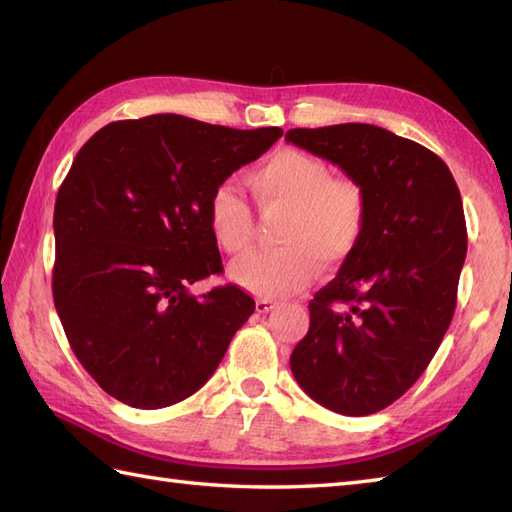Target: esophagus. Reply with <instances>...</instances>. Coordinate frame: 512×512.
<instances>
[{"mask_svg": "<svg viewBox=\"0 0 512 512\" xmlns=\"http://www.w3.org/2000/svg\"><path fill=\"white\" fill-rule=\"evenodd\" d=\"M255 308H257V312L259 314H266V312H270L275 308V301H270V299H257V303H255Z\"/></svg>", "mask_w": 512, "mask_h": 512, "instance_id": "obj_1", "label": "esophagus"}]
</instances>
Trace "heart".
<instances>
[{"label":"heart","instance_id":"1","mask_svg":"<svg viewBox=\"0 0 512 512\" xmlns=\"http://www.w3.org/2000/svg\"><path fill=\"white\" fill-rule=\"evenodd\" d=\"M262 209H286L273 250H255L231 268V279L264 299L295 295L310 284L317 259L336 266L361 242L367 220L365 193L350 178H330L321 160L281 149L248 176ZM206 224L224 253L250 244L253 213L231 182H220L206 200Z\"/></svg>","mask_w":512,"mask_h":512}]
</instances>
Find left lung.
<instances>
[{"label":"left lung","mask_w":512,"mask_h":512,"mask_svg":"<svg viewBox=\"0 0 512 512\" xmlns=\"http://www.w3.org/2000/svg\"><path fill=\"white\" fill-rule=\"evenodd\" d=\"M286 140L358 182L367 206L361 242L310 301L292 376L325 409L369 416L416 383L449 330L466 257L458 184L433 151L376 125Z\"/></svg>","instance_id":"obj_1"}]
</instances>
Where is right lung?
<instances>
[{
  "label": "right lung",
  "mask_w": 512,
  "mask_h": 512,
  "mask_svg": "<svg viewBox=\"0 0 512 512\" xmlns=\"http://www.w3.org/2000/svg\"><path fill=\"white\" fill-rule=\"evenodd\" d=\"M178 114L116 121L76 154L54 204L52 297L72 352L107 394L160 409L195 394L255 312L222 273L206 200L281 138Z\"/></svg>",
  "instance_id": "add662e5"
}]
</instances>
